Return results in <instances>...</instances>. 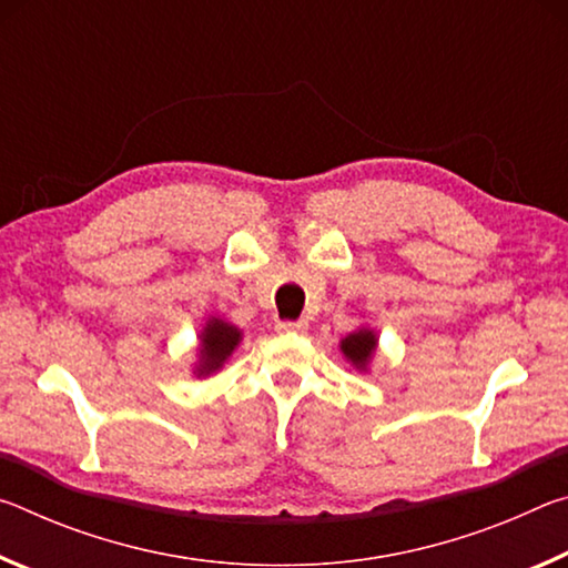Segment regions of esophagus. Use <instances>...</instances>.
I'll use <instances>...</instances> for the list:
<instances>
[{"mask_svg": "<svg viewBox=\"0 0 568 568\" xmlns=\"http://www.w3.org/2000/svg\"><path fill=\"white\" fill-rule=\"evenodd\" d=\"M277 333H293V335H303L307 331L305 321H277L275 325Z\"/></svg>", "mask_w": 568, "mask_h": 568, "instance_id": "obj_1", "label": "esophagus"}]
</instances>
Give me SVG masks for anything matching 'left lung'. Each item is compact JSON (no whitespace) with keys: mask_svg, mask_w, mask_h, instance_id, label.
<instances>
[{"mask_svg":"<svg viewBox=\"0 0 568 568\" xmlns=\"http://www.w3.org/2000/svg\"><path fill=\"white\" fill-rule=\"evenodd\" d=\"M341 353L358 373H368L378 353V333L371 325H358L341 341Z\"/></svg>","mask_w":568,"mask_h":568,"instance_id":"left-lung-1","label":"left lung"}]
</instances>
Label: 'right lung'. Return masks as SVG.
I'll use <instances>...</instances> for the list:
<instances>
[{
    "label": "right lung",
    "mask_w": 568,
    "mask_h": 568,
    "mask_svg": "<svg viewBox=\"0 0 568 568\" xmlns=\"http://www.w3.org/2000/svg\"><path fill=\"white\" fill-rule=\"evenodd\" d=\"M240 341H243V331H240L237 325L220 318V315H210L197 333L192 376L200 381L215 376V373L230 361V355L237 351Z\"/></svg>",
    "instance_id": "1"
}]
</instances>
